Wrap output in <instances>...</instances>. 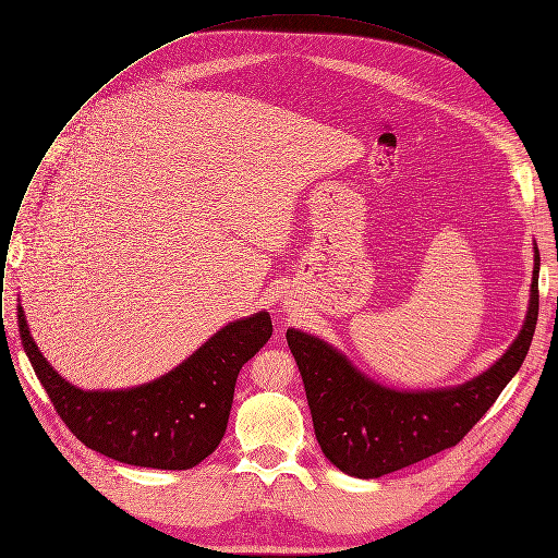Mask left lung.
Here are the masks:
<instances>
[{
  "label": "left lung",
  "mask_w": 558,
  "mask_h": 558,
  "mask_svg": "<svg viewBox=\"0 0 558 558\" xmlns=\"http://www.w3.org/2000/svg\"><path fill=\"white\" fill-rule=\"evenodd\" d=\"M538 247L523 327L484 373L446 388L400 390L364 375L317 336L287 329L304 381L315 439L325 457L357 480H377L452 448L495 404L521 368L538 315Z\"/></svg>",
  "instance_id": "obj_1"
}]
</instances>
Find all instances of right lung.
Returning a JSON list of instances; mask_svg holds the SVG:
<instances>
[{"mask_svg": "<svg viewBox=\"0 0 558 558\" xmlns=\"http://www.w3.org/2000/svg\"><path fill=\"white\" fill-rule=\"evenodd\" d=\"M17 325L24 351L72 435L114 461L158 470L194 468L218 448L238 373L274 331L271 315L258 311L216 331L161 377L132 388L84 390L41 355L22 304Z\"/></svg>", "mask_w": 558, "mask_h": 558, "instance_id": "1", "label": "right lung"}]
</instances>
